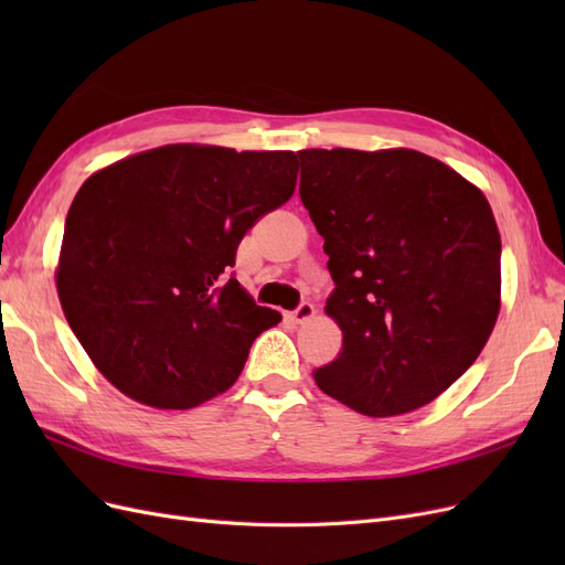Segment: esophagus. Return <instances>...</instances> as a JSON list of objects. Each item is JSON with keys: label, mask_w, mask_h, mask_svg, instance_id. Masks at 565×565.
I'll list each match as a JSON object with an SVG mask.
<instances>
[{"label": "esophagus", "mask_w": 565, "mask_h": 565, "mask_svg": "<svg viewBox=\"0 0 565 565\" xmlns=\"http://www.w3.org/2000/svg\"><path fill=\"white\" fill-rule=\"evenodd\" d=\"M316 316V306L311 303V301H303L297 311H292L289 313V318H292L297 324H303V322H309L311 318Z\"/></svg>", "instance_id": "esophagus-1"}]
</instances>
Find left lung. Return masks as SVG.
Returning a JSON list of instances; mask_svg holds the SVG:
<instances>
[{
  "instance_id": "obj_1",
  "label": "left lung",
  "mask_w": 565,
  "mask_h": 565,
  "mask_svg": "<svg viewBox=\"0 0 565 565\" xmlns=\"http://www.w3.org/2000/svg\"><path fill=\"white\" fill-rule=\"evenodd\" d=\"M299 195L324 237L344 334L320 391L367 417L436 401L492 334L500 231L481 188L409 148L299 152Z\"/></svg>"
}]
</instances>
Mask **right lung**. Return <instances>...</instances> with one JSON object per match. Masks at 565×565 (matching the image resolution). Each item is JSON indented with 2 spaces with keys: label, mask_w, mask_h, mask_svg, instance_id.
Listing matches in <instances>:
<instances>
[{
  "label": "right lung",
  "mask_w": 565,
  "mask_h": 565,
  "mask_svg": "<svg viewBox=\"0 0 565 565\" xmlns=\"http://www.w3.org/2000/svg\"><path fill=\"white\" fill-rule=\"evenodd\" d=\"M292 150L169 143L98 169L65 218L56 289L96 370L136 403L191 409L228 391L282 316L226 268L297 188Z\"/></svg>",
  "instance_id": "obj_1"
}]
</instances>
